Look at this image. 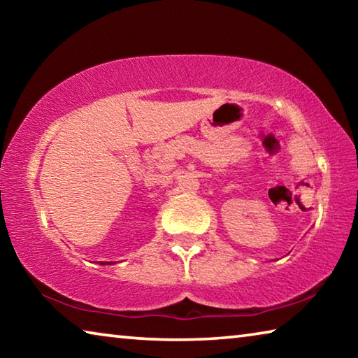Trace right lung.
<instances>
[{
  "label": "right lung",
  "instance_id": "1",
  "mask_svg": "<svg viewBox=\"0 0 358 358\" xmlns=\"http://www.w3.org/2000/svg\"><path fill=\"white\" fill-rule=\"evenodd\" d=\"M106 264H108V262H106Z\"/></svg>",
  "mask_w": 358,
  "mask_h": 358
}]
</instances>
